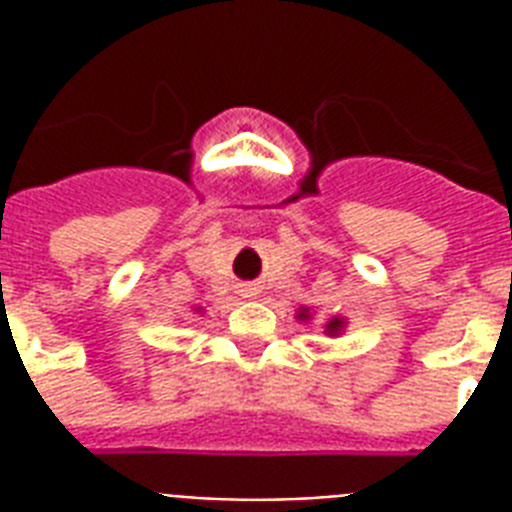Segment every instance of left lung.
<instances>
[{"mask_svg": "<svg viewBox=\"0 0 512 512\" xmlns=\"http://www.w3.org/2000/svg\"><path fill=\"white\" fill-rule=\"evenodd\" d=\"M297 319H300V321L311 319V313H308V308H300V311H297ZM342 327H345V321H342L340 316H335V319H329L327 321V335L329 337H337L342 332Z\"/></svg>", "mask_w": 512, "mask_h": 512, "instance_id": "1", "label": "left lung"}]
</instances>
